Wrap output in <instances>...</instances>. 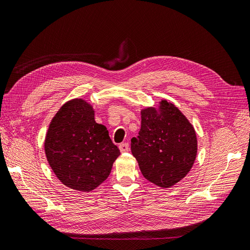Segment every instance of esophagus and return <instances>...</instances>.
<instances>
[{"label":"esophagus","instance_id":"esophagus-1","mask_svg":"<svg viewBox=\"0 0 250 250\" xmlns=\"http://www.w3.org/2000/svg\"><path fill=\"white\" fill-rule=\"evenodd\" d=\"M119 149L122 153L128 152V151H129V145H128V143H122V144H120Z\"/></svg>","mask_w":250,"mask_h":250}]
</instances>
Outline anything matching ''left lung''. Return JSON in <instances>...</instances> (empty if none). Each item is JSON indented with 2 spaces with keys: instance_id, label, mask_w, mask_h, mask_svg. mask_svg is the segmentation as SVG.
Instances as JSON below:
<instances>
[{
  "instance_id": "obj_1",
  "label": "left lung",
  "mask_w": 250,
  "mask_h": 250,
  "mask_svg": "<svg viewBox=\"0 0 250 250\" xmlns=\"http://www.w3.org/2000/svg\"><path fill=\"white\" fill-rule=\"evenodd\" d=\"M141 118L139 135L131 139V152L144 177L161 188H171L186 177L196 160L194 127L167 100L157 108L142 109Z\"/></svg>"
}]
</instances>
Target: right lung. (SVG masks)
Instances as JSON below:
<instances>
[{"label":"right lung","mask_w":250,"mask_h":250,"mask_svg":"<svg viewBox=\"0 0 250 250\" xmlns=\"http://www.w3.org/2000/svg\"><path fill=\"white\" fill-rule=\"evenodd\" d=\"M44 152L56 177L81 192L99 187L120 155L107 128L96 123L92 105L78 98L64 103L52 119Z\"/></svg>","instance_id":"right-lung-1"}]
</instances>
